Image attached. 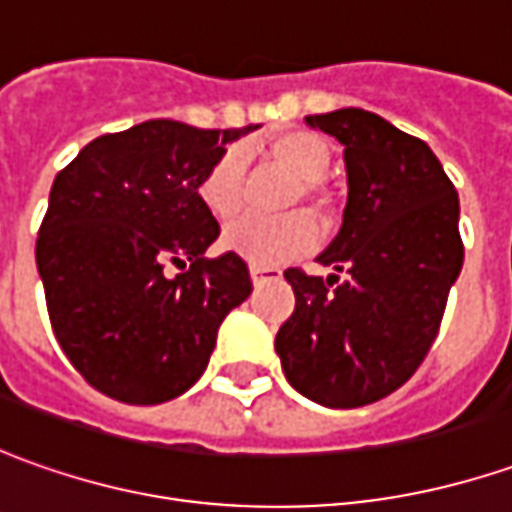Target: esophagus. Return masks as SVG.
I'll return each mask as SVG.
<instances>
[{
	"label": "esophagus",
	"instance_id": "obj_1",
	"mask_svg": "<svg viewBox=\"0 0 512 512\" xmlns=\"http://www.w3.org/2000/svg\"><path fill=\"white\" fill-rule=\"evenodd\" d=\"M249 274H252V283L260 286V283H266V280L280 277V269H272V266H249Z\"/></svg>",
	"mask_w": 512,
	"mask_h": 512
}]
</instances>
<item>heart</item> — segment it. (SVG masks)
I'll return each mask as SVG.
<instances>
[{
  "instance_id": "1",
  "label": "heart",
  "mask_w": 512,
  "mask_h": 512,
  "mask_svg": "<svg viewBox=\"0 0 512 512\" xmlns=\"http://www.w3.org/2000/svg\"><path fill=\"white\" fill-rule=\"evenodd\" d=\"M266 152L274 164H280L303 184L300 186L303 201H311L317 209H323V201L317 198V184L331 169V147L326 144V138L303 130L277 135ZM240 184H243V155L238 150H229L203 172L198 198L218 221H229L240 209ZM314 238L317 229L311 218L294 212L277 221L240 218L226 226L221 243L226 252L249 260L252 266H277L311 249Z\"/></svg>"
}]
</instances>
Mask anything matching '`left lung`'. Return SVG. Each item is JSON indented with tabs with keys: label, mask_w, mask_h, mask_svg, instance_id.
<instances>
[{
	"label": "left lung",
	"mask_w": 512,
	"mask_h": 512,
	"mask_svg": "<svg viewBox=\"0 0 512 512\" xmlns=\"http://www.w3.org/2000/svg\"><path fill=\"white\" fill-rule=\"evenodd\" d=\"M345 147L343 226L317 257L328 277L289 269L294 314L274 337L294 391L360 408L425 360L462 272L459 195L425 141L360 107L306 115Z\"/></svg>",
	"instance_id": "left-lung-1"
}]
</instances>
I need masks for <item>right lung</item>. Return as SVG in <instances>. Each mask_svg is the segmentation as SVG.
<instances>
[{
    "label": "right lung",
    "instance_id": "1",
    "mask_svg": "<svg viewBox=\"0 0 512 512\" xmlns=\"http://www.w3.org/2000/svg\"><path fill=\"white\" fill-rule=\"evenodd\" d=\"M252 130L155 118L90 141L56 175L36 266L56 340L101 394L127 405L181 397L206 371L223 317L252 294L238 255L203 257L221 226L198 198L203 172Z\"/></svg>",
    "mask_w": 512,
    "mask_h": 512
}]
</instances>
